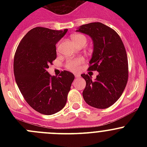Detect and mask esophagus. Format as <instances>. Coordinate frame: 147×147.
Masks as SVG:
<instances>
[{
    "label": "esophagus",
    "mask_w": 147,
    "mask_h": 147,
    "mask_svg": "<svg viewBox=\"0 0 147 147\" xmlns=\"http://www.w3.org/2000/svg\"><path fill=\"white\" fill-rule=\"evenodd\" d=\"M75 78H80V75H78V74H75Z\"/></svg>",
    "instance_id": "1"
}]
</instances>
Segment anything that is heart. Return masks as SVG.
Returning <instances> with one entry per match:
<instances>
[{
    "label": "heart",
    "mask_w": 147,
    "mask_h": 147,
    "mask_svg": "<svg viewBox=\"0 0 147 147\" xmlns=\"http://www.w3.org/2000/svg\"><path fill=\"white\" fill-rule=\"evenodd\" d=\"M71 40H72V42L75 44V45H78L80 43H84L85 44L87 39L86 37L82 34H72L71 35ZM59 45L58 43L57 45V49H58ZM83 63V59L82 58H78V59H71L67 61L65 67L67 69L71 71H76L79 68V66Z\"/></svg>",
    "instance_id": "1"
}]
</instances>
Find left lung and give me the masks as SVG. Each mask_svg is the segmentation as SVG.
<instances>
[{"label": "left lung", "mask_w": 147, "mask_h": 147, "mask_svg": "<svg viewBox=\"0 0 147 147\" xmlns=\"http://www.w3.org/2000/svg\"><path fill=\"white\" fill-rule=\"evenodd\" d=\"M77 32L92 39L94 50L88 70L99 72L95 80L88 75H81L86 81L83 98L93 107L106 109L117 101L127 85L128 60L125 47L116 31L99 22L82 25Z\"/></svg>", "instance_id": "8db88e82"}]
</instances>
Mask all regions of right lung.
<instances>
[{
	"mask_svg": "<svg viewBox=\"0 0 147 147\" xmlns=\"http://www.w3.org/2000/svg\"><path fill=\"white\" fill-rule=\"evenodd\" d=\"M67 32L49 28H32L23 38L13 63L16 82L28 105L37 112L51 115L65 106L75 75L62 71L51 76L47 71L57 57L56 43Z\"/></svg>",
	"mask_w": 147,
	"mask_h": 147,
	"instance_id": "right-lung-1",
	"label": "right lung"
}]
</instances>
